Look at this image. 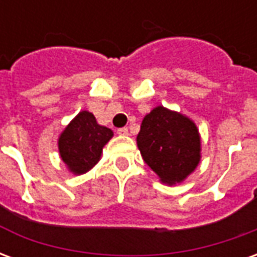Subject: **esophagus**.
<instances>
[{
	"instance_id": "1",
	"label": "esophagus",
	"mask_w": 257,
	"mask_h": 257,
	"mask_svg": "<svg viewBox=\"0 0 257 257\" xmlns=\"http://www.w3.org/2000/svg\"><path fill=\"white\" fill-rule=\"evenodd\" d=\"M117 134L119 135V136H126V135L129 134L128 128H119V129H117Z\"/></svg>"
}]
</instances>
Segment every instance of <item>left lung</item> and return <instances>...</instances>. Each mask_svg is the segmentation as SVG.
<instances>
[{
  "instance_id": "obj_1",
  "label": "left lung",
  "mask_w": 257,
  "mask_h": 257,
  "mask_svg": "<svg viewBox=\"0 0 257 257\" xmlns=\"http://www.w3.org/2000/svg\"><path fill=\"white\" fill-rule=\"evenodd\" d=\"M136 143L146 164L168 186L183 183L201 161V136L195 122L164 106L146 114Z\"/></svg>"
}]
</instances>
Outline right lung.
Segmentation results:
<instances>
[{"mask_svg": "<svg viewBox=\"0 0 257 257\" xmlns=\"http://www.w3.org/2000/svg\"><path fill=\"white\" fill-rule=\"evenodd\" d=\"M114 132L96 121L90 111L82 110L59 135V156L73 175H84L100 161L103 147Z\"/></svg>", "mask_w": 257, "mask_h": 257, "instance_id": "add662e5", "label": "right lung"}]
</instances>
